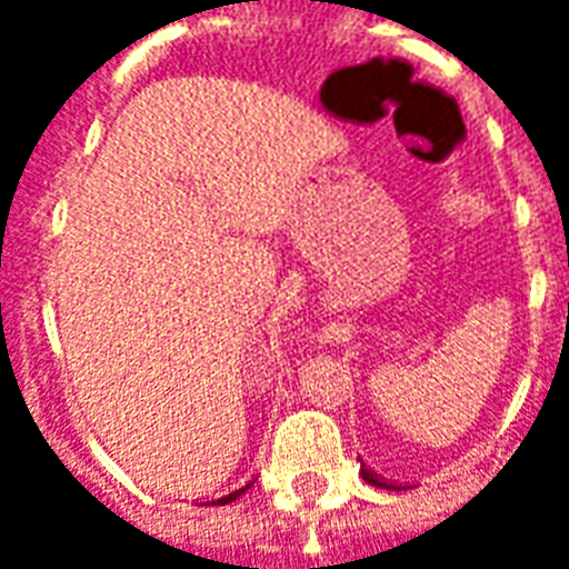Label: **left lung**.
<instances>
[{
  "label": "left lung",
  "mask_w": 569,
  "mask_h": 569,
  "mask_svg": "<svg viewBox=\"0 0 569 569\" xmlns=\"http://www.w3.org/2000/svg\"><path fill=\"white\" fill-rule=\"evenodd\" d=\"M362 478L369 481V485H375V488H387V490H406L408 485H396V481H383V478H378V472H371V469H366L362 466Z\"/></svg>",
  "instance_id": "1"
}]
</instances>
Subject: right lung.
I'll return each instance as SVG.
<instances>
[{
    "label": "right lung",
    "mask_w": 569,
    "mask_h": 569,
    "mask_svg": "<svg viewBox=\"0 0 569 569\" xmlns=\"http://www.w3.org/2000/svg\"><path fill=\"white\" fill-rule=\"evenodd\" d=\"M252 488V481H247V485H243V488H237V490H231V493H224L222 500H212V506H224V502H234L237 497H243V493H247V490Z\"/></svg>",
    "instance_id": "right-lung-1"
}]
</instances>
